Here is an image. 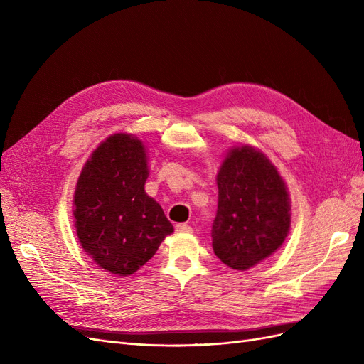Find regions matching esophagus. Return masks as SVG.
<instances>
[{
  "instance_id": "obj_1",
  "label": "esophagus",
  "mask_w": 364,
  "mask_h": 364,
  "mask_svg": "<svg viewBox=\"0 0 364 364\" xmlns=\"http://www.w3.org/2000/svg\"><path fill=\"white\" fill-rule=\"evenodd\" d=\"M176 230H178V232H191V226L186 223H178L176 225Z\"/></svg>"
}]
</instances>
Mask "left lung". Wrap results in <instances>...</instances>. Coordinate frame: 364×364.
<instances>
[{
  "mask_svg": "<svg viewBox=\"0 0 364 364\" xmlns=\"http://www.w3.org/2000/svg\"><path fill=\"white\" fill-rule=\"evenodd\" d=\"M218 206L211 237L226 266L247 270L281 247L290 228L285 183L272 162L249 146L234 149L217 176Z\"/></svg>",
  "mask_w": 364,
  "mask_h": 364,
  "instance_id": "8db88e82",
  "label": "left lung"
}]
</instances>
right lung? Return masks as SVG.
<instances>
[{
	"instance_id": "1",
	"label": "right lung",
	"mask_w": 364,
	"mask_h": 364,
	"mask_svg": "<svg viewBox=\"0 0 364 364\" xmlns=\"http://www.w3.org/2000/svg\"><path fill=\"white\" fill-rule=\"evenodd\" d=\"M147 176L142 142L117 134L97 147L77 182V237L98 266L119 277L144 266L173 232L159 203L144 191Z\"/></svg>"
}]
</instances>
